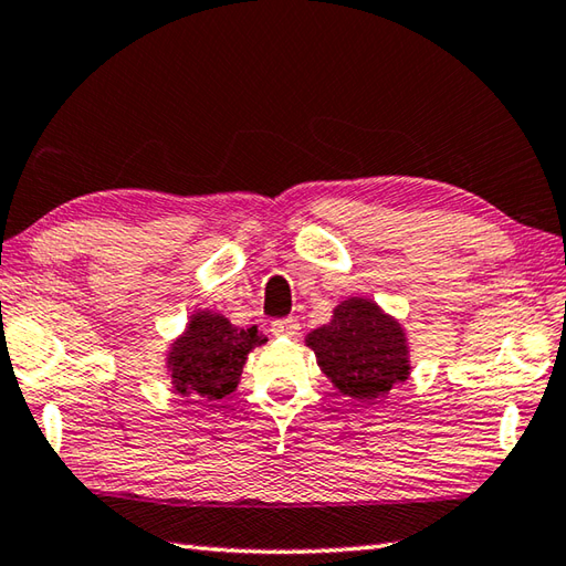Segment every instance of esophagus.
I'll list each match as a JSON object with an SVG mask.
<instances>
[{
  "instance_id": "esophagus-1",
  "label": "esophagus",
  "mask_w": 566,
  "mask_h": 566,
  "mask_svg": "<svg viewBox=\"0 0 566 566\" xmlns=\"http://www.w3.org/2000/svg\"><path fill=\"white\" fill-rule=\"evenodd\" d=\"M270 331H272L274 336L294 338L298 334V324H296V318H276V321H272Z\"/></svg>"
}]
</instances>
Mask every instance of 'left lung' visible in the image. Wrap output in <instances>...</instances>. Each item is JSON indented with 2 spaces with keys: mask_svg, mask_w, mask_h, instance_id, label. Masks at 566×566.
Listing matches in <instances>:
<instances>
[{
  "mask_svg": "<svg viewBox=\"0 0 566 566\" xmlns=\"http://www.w3.org/2000/svg\"><path fill=\"white\" fill-rule=\"evenodd\" d=\"M318 368L336 390L373 402L409 378V348L400 321L370 298L350 296L334 308L326 326L306 336Z\"/></svg>",
  "mask_w": 566,
  "mask_h": 566,
  "instance_id": "1",
  "label": "left lung"
}]
</instances>
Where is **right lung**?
<instances>
[{
  "label": "right lung",
  "mask_w": 566,
  "mask_h": 566,
  "mask_svg": "<svg viewBox=\"0 0 566 566\" xmlns=\"http://www.w3.org/2000/svg\"><path fill=\"white\" fill-rule=\"evenodd\" d=\"M268 340L258 326L238 328L223 314L196 312L166 353L174 390L198 400H223L235 390L248 353Z\"/></svg>",
  "instance_id": "1"
}]
</instances>
